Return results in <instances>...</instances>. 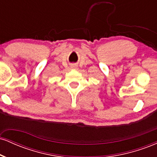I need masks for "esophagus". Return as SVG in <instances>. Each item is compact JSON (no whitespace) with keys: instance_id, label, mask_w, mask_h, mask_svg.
Instances as JSON below:
<instances>
[{"instance_id":"1","label":"esophagus","mask_w":157,"mask_h":157,"mask_svg":"<svg viewBox=\"0 0 157 157\" xmlns=\"http://www.w3.org/2000/svg\"><path fill=\"white\" fill-rule=\"evenodd\" d=\"M72 67H75V66H74V65L72 66Z\"/></svg>"}]
</instances>
